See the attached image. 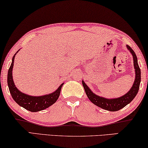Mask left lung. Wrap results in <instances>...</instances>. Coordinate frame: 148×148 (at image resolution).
Returning a JSON list of instances; mask_svg holds the SVG:
<instances>
[{
  "label": "left lung",
  "instance_id": "left-lung-1",
  "mask_svg": "<svg viewBox=\"0 0 148 148\" xmlns=\"http://www.w3.org/2000/svg\"><path fill=\"white\" fill-rule=\"evenodd\" d=\"M127 48L130 51L132 54V56H133L134 66L136 72V79L131 90L127 94H125L124 96L115 99H106L102 98V97L96 96L95 94H94L90 90V88L87 86L84 82L82 81V85L88 98H89V100L92 103L96 105L97 106L101 108L111 112L118 111V110L125 107L129 103H130L132 100L135 98L136 94H138L141 82V70L138 64L137 56H136V53L134 52L130 46L127 45Z\"/></svg>",
  "mask_w": 148,
  "mask_h": 148
}]
</instances>
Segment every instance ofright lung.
Listing matches in <instances>:
<instances>
[{
    "mask_svg": "<svg viewBox=\"0 0 148 148\" xmlns=\"http://www.w3.org/2000/svg\"><path fill=\"white\" fill-rule=\"evenodd\" d=\"M16 54L14 55L12 58V63H11V65L8 71L7 77L8 88H9L10 93L12 98L19 106L23 107L24 108L30 112H36L47 108L56 102V100H58L63 84H62L54 92L48 94V95H45L42 96H31L22 93L15 86L12 78V68L14 66V60Z\"/></svg>",
    "mask_w": 148,
    "mask_h": 148,
    "instance_id": "add662e5",
    "label": "right lung"
}]
</instances>
